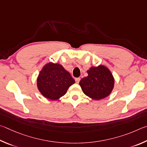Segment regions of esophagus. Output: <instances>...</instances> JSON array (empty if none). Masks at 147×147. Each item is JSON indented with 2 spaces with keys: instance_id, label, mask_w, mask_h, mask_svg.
<instances>
[{
  "instance_id": "34e87169",
  "label": "esophagus",
  "mask_w": 147,
  "mask_h": 147,
  "mask_svg": "<svg viewBox=\"0 0 147 147\" xmlns=\"http://www.w3.org/2000/svg\"><path fill=\"white\" fill-rule=\"evenodd\" d=\"M75 80H76V82L77 83H79V81H80V80H81V79L79 78H76Z\"/></svg>"
}]
</instances>
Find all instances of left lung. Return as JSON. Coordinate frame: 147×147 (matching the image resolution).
Wrapping results in <instances>:
<instances>
[{
  "mask_svg": "<svg viewBox=\"0 0 147 147\" xmlns=\"http://www.w3.org/2000/svg\"><path fill=\"white\" fill-rule=\"evenodd\" d=\"M88 76L79 82L83 93L94 100L109 96L114 87L115 80L111 71L104 65L92 66L87 71Z\"/></svg>",
  "mask_w": 147,
  "mask_h": 147,
  "instance_id": "left-lung-1",
  "label": "left lung"
}]
</instances>
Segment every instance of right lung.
<instances>
[{"label":"right lung","instance_id":"add662e5","mask_svg":"<svg viewBox=\"0 0 147 147\" xmlns=\"http://www.w3.org/2000/svg\"><path fill=\"white\" fill-rule=\"evenodd\" d=\"M75 83L70 74L61 64L48 63L42 67L37 79L38 91L46 99L57 100Z\"/></svg>","mask_w":147,"mask_h":147}]
</instances>
